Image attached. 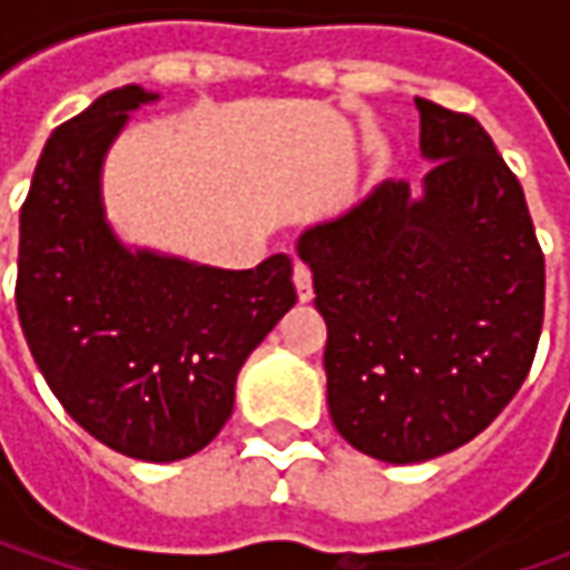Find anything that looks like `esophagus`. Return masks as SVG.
Wrapping results in <instances>:
<instances>
[{
  "instance_id": "1",
  "label": "esophagus",
  "mask_w": 570,
  "mask_h": 570,
  "mask_svg": "<svg viewBox=\"0 0 570 570\" xmlns=\"http://www.w3.org/2000/svg\"><path fill=\"white\" fill-rule=\"evenodd\" d=\"M295 288H297V297H301L304 304L314 297V275H311V269H307L304 263H297L295 266Z\"/></svg>"
}]
</instances>
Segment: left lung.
I'll return each instance as SVG.
<instances>
[{
	"label": "left lung",
	"instance_id": "8db88e82",
	"mask_svg": "<svg viewBox=\"0 0 570 570\" xmlns=\"http://www.w3.org/2000/svg\"><path fill=\"white\" fill-rule=\"evenodd\" d=\"M415 107L422 193L383 180L297 237L326 320L330 419L383 463H425L492 425L527 381L546 301L527 199L492 136Z\"/></svg>",
	"mask_w": 570,
	"mask_h": 570
}]
</instances>
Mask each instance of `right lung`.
<instances>
[{
    "mask_svg": "<svg viewBox=\"0 0 570 570\" xmlns=\"http://www.w3.org/2000/svg\"><path fill=\"white\" fill-rule=\"evenodd\" d=\"M161 95H100L43 145L21 206L14 304L62 409L100 444L174 463L225 428L250 352L295 307L292 259L218 269L126 247L104 208V158Z\"/></svg>",
    "mask_w": 570,
    "mask_h": 570,
    "instance_id": "right-lung-1",
    "label": "right lung"
}]
</instances>
